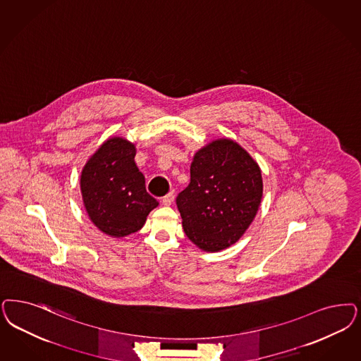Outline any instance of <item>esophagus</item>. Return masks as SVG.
Returning a JSON list of instances; mask_svg holds the SVG:
<instances>
[{
	"instance_id": "esophagus-1",
	"label": "esophagus",
	"mask_w": 361,
	"mask_h": 361,
	"mask_svg": "<svg viewBox=\"0 0 361 361\" xmlns=\"http://www.w3.org/2000/svg\"><path fill=\"white\" fill-rule=\"evenodd\" d=\"M173 192H171L169 195H166V196L162 199L161 204L164 207H171V205H172V202H173Z\"/></svg>"
}]
</instances>
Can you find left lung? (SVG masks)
<instances>
[{
    "mask_svg": "<svg viewBox=\"0 0 361 361\" xmlns=\"http://www.w3.org/2000/svg\"><path fill=\"white\" fill-rule=\"evenodd\" d=\"M262 199L259 164L236 141L217 138L195 153L190 183L176 202L188 238L201 250L220 252L245 233Z\"/></svg>",
    "mask_w": 361,
    "mask_h": 361,
    "instance_id": "8db88e82",
    "label": "left lung"
}]
</instances>
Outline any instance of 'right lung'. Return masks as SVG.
Wrapping results in <instances>:
<instances>
[{
  "label": "right lung",
  "mask_w": 361,
  "mask_h": 361,
  "mask_svg": "<svg viewBox=\"0 0 361 361\" xmlns=\"http://www.w3.org/2000/svg\"><path fill=\"white\" fill-rule=\"evenodd\" d=\"M136 145L109 137L87 159L80 189L89 220L108 236L121 238L140 231L159 201L145 189L135 162Z\"/></svg>",
  "instance_id": "obj_1"
}]
</instances>
